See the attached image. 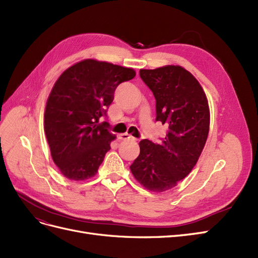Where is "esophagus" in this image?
Masks as SVG:
<instances>
[{"label": "esophagus", "mask_w": 258, "mask_h": 258, "mask_svg": "<svg viewBox=\"0 0 258 258\" xmlns=\"http://www.w3.org/2000/svg\"><path fill=\"white\" fill-rule=\"evenodd\" d=\"M118 140H121V141H127V140H135V138L128 135V134H121V135H118Z\"/></svg>", "instance_id": "esophagus-1"}]
</instances>
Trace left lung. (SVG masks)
Wrapping results in <instances>:
<instances>
[{
    "instance_id": "left-lung-1",
    "label": "left lung",
    "mask_w": 258,
    "mask_h": 258,
    "mask_svg": "<svg viewBox=\"0 0 258 258\" xmlns=\"http://www.w3.org/2000/svg\"><path fill=\"white\" fill-rule=\"evenodd\" d=\"M156 99V121L168 127L158 143L142 140L140 155L130 166L146 189L166 191L189 174L207 142L210 111L199 82L179 66L140 70Z\"/></svg>"
}]
</instances>
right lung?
<instances>
[{
  "label": "right lung",
  "instance_id": "obj_1",
  "mask_svg": "<svg viewBox=\"0 0 258 258\" xmlns=\"http://www.w3.org/2000/svg\"><path fill=\"white\" fill-rule=\"evenodd\" d=\"M134 69L86 59L70 67L54 83L46 102L45 135L60 172L73 181L95 176L115 135L99 123L119 84L134 79Z\"/></svg>",
  "mask_w": 258,
  "mask_h": 258
}]
</instances>
